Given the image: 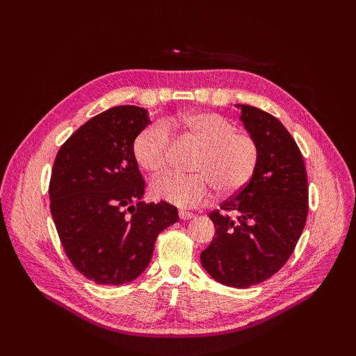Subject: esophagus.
Returning <instances> with one entry per match:
<instances>
[{
  "mask_svg": "<svg viewBox=\"0 0 356 356\" xmlns=\"http://www.w3.org/2000/svg\"><path fill=\"white\" fill-rule=\"evenodd\" d=\"M179 218L181 220H184V221H187V220H191V218H195V213H191V212H186V211H179Z\"/></svg>",
  "mask_w": 356,
  "mask_h": 356,
  "instance_id": "34e87169",
  "label": "esophagus"
}]
</instances>
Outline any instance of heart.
I'll return each mask as SVG.
<instances>
[{"instance_id":"b5f03b06","label":"heart","mask_w":356,"mask_h":356,"mask_svg":"<svg viewBox=\"0 0 356 356\" xmlns=\"http://www.w3.org/2000/svg\"><path fill=\"white\" fill-rule=\"evenodd\" d=\"M178 123L199 143L195 170L186 177L168 172L152 182V195L178 208H199L212 197V187L220 195H232L248 184L258 163L255 139L236 132L234 124L215 113H188L178 117ZM134 154L144 170L165 169L170 154V132L166 124L153 123L138 134Z\"/></svg>"}]
</instances>
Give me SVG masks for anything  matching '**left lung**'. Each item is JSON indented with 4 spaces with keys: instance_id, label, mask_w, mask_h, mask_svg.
Masks as SVG:
<instances>
[{
    "instance_id": "1",
    "label": "left lung",
    "mask_w": 356,
    "mask_h": 356,
    "mask_svg": "<svg viewBox=\"0 0 356 356\" xmlns=\"http://www.w3.org/2000/svg\"><path fill=\"white\" fill-rule=\"evenodd\" d=\"M258 147L250 182L209 218L215 238L200 263L215 281L250 288L273 276L293 254L307 218L309 187L303 156L276 117L236 104Z\"/></svg>"
}]
</instances>
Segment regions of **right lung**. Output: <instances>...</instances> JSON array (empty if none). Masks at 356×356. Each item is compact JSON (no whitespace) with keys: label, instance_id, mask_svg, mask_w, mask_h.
Segmentation results:
<instances>
[{"label":"right lung","instance_id":"obj_1","mask_svg":"<svg viewBox=\"0 0 356 356\" xmlns=\"http://www.w3.org/2000/svg\"><path fill=\"white\" fill-rule=\"evenodd\" d=\"M149 123L141 106H114L77 129L53 165L50 211L60 243L99 285L132 282L152 261L159 233L178 221L170 203L141 202L145 182L134 143Z\"/></svg>","mask_w":356,"mask_h":356}]
</instances>
